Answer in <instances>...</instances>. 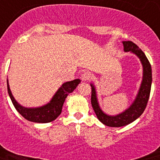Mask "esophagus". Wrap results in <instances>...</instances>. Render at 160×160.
<instances>
[{
    "mask_svg": "<svg viewBox=\"0 0 160 160\" xmlns=\"http://www.w3.org/2000/svg\"><path fill=\"white\" fill-rule=\"evenodd\" d=\"M81 78H82V81H84V82L88 81L89 79L90 78V73H89V72H84V73L82 74Z\"/></svg>",
    "mask_w": 160,
    "mask_h": 160,
    "instance_id": "obj_1",
    "label": "esophagus"
}]
</instances>
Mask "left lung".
Here are the masks:
<instances>
[{"label":"left lung","mask_w":160,"mask_h":160,"mask_svg":"<svg viewBox=\"0 0 160 160\" xmlns=\"http://www.w3.org/2000/svg\"><path fill=\"white\" fill-rule=\"evenodd\" d=\"M124 52H131L136 55L142 66V78L140 87L136 94L135 100L130 107L125 111L115 115H110L106 114L101 109L97 97V91L93 83H90L91 87V105L94 113L97 115L100 122L104 125L111 128H120L131 123L136 120L143 113L146 108L150 97L151 87L152 82V66L146 55L141 50L138 46L132 42H122Z\"/></svg>","instance_id":"1"}]
</instances>
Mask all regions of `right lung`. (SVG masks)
I'll use <instances>...</instances> for the list:
<instances>
[{
    "instance_id": "add662e5",
    "label": "right lung",
    "mask_w": 160,
    "mask_h": 160,
    "mask_svg": "<svg viewBox=\"0 0 160 160\" xmlns=\"http://www.w3.org/2000/svg\"><path fill=\"white\" fill-rule=\"evenodd\" d=\"M80 82H81L80 79H74L73 81L64 82L56 91L49 102L38 107H25L18 103L11 92L8 79H7V88L11 101L20 114H22L25 119L29 120L30 122L46 123V122H52L60 115L62 106L67 95L70 93L73 92Z\"/></svg>"
}]
</instances>
